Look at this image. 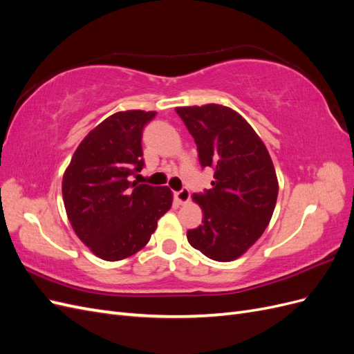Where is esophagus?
<instances>
[{
	"instance_id": "obj_1",
	"label": "esophagus",
	"mask_w": 354,
	"mask_h": 354,
	"mask_svg": "<svg viewBox=\"0 0 354 354\" xmlns=\"http://www.w3.org/2000/svg\"><path fill=\"white\" fill-rule=\"evenodd\" d=\"M174 198L180 202V203H186L189 199H190V192L187 187H183L181 190L176 192L174 194Z\"/></svg>"
}]
</instances>
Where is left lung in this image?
Returning a JSON list of instances; mask_svg holds the SVG:
<instances>
[{
	"label": "left lung",
	"mask_w": 354,
	"mask_h": 354,
	"mask_svg": "<svg viewBox=\"0 0 354 354\" xmlns=\"http://www.w3.org/2000/svg\"><path fill=\"white\" fill-rule=\"evenodd\" d=\"M176 112L195 138L201 167L214 169L212 187L194 195L203 220L187 230V241L211 260L232 261L257 242L273 216L279 186L272 158L252 127L226 106Z\"/></svg>",
	"instance_id": "obj_1"
}]
</instances>
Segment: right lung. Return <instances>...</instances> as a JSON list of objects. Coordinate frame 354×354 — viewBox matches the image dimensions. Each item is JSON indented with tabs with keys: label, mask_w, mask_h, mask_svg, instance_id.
Wrapping results in <instances>:
<instances>
[{
	"label": "right lung",
	"mask_w": 354,
	"mask_h": 354,
	"mask_svg": "<svg viewBox=\"0 0 354 354\" xmlns=\"http://www.w3.org/2000/svg\"><path fill=\"white\" fill-rule=\"evenodd\" d=\"M155 115L125 111L106 118L80 143L63 176V202L72 227L106 261L140 251L173 203L167 186L130 181L145 167L142 137Z\"/></svg>",
	"instance_id": "obj_1"
}]
</instances>
